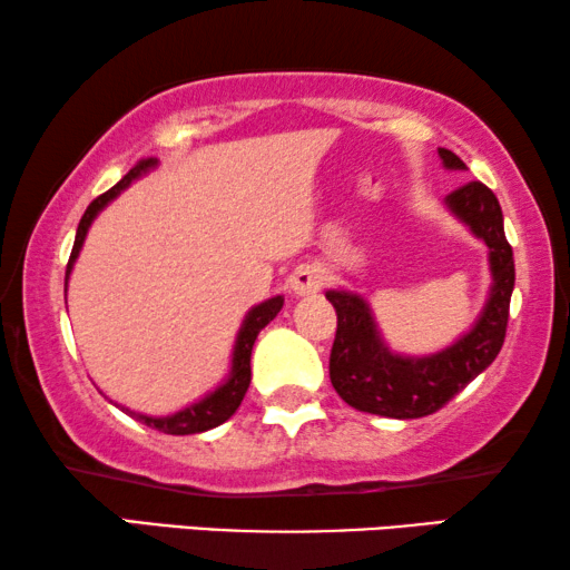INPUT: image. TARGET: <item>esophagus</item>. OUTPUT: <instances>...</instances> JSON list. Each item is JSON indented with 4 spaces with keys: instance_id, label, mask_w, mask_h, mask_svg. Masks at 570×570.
Masks as SVG:
<instances>
[{
    "instance_id": "1",
    "label": "esophagus",
    "mask_w": 570,
    "mask_h": 570,
    "mask_svg": "<svg viewBox=\"0 0 570 570\" xmlns=\"http://www.w3.org/2000/svg\"><path fill=\"white\" fill-rule=\"evenodd\" d=\"M326 277H324V269L314 267V264H306V267H298L293 272L291 277V291L295 295H314L324 287Z\"/></svg>"
}]
</instances>
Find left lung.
Masks as SVG:
<instances>
[{"instance_id":"1","label":"left lung","mask_w":570,"mask_h":570,"mask_svg":"<svg viewBox=\"0 0 570 570\" xmlns=\"http://www.w3.org/2000/svg\"><path fill=\"white\" fill-rule=\"evenodd\" d=\"M439 155L446 168H464L459 155L451 150L441 147ZM446 205L490 248L493 287H490L482 316L472 332H466L462 340L441 353L402 357L389 353V347L381 342L368 303L361 295L345 291L326 293V301L337 311L330 379L334 392L350 407L396 420L433 415L501 353L505 326H509L513 279H517L513 252L503 233L501 205L482 181L459 186L446 197Z\"/></svg>"}]
</instances>
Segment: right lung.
Listing matches in <instances>:
<instances>
[{
	"label": "right lung",
	"instance_id": "1",
	"mask_svg": "<svg viewBox=\"0 0 570 570\" xmlns=\"http://www.w3.org/2000/svg\"><path fill=\"white\" fill-rule=\"evenodd\" d=\"M153 168V160H139L135 168L129 170L127 176L121 178L119 184L111 186L106 194H100L98 199H92L88 209H85L80 225H77V236H75V246H72V254H69V262H67V275H65V293H67V279H69V272H72V264L77 259V254H80L82 248V240L88 236V228L90 223L96 220V215L104 209L108 202L114 197H119V194L127 189V186L135 181L145 174V170ZM279 308H283V295H277V298H269L259 303V306L248 311L244 326H240L238 332V340H236V347H233V368H230V379L225 381L223 386H217L213 394H207L205 400L191 404V407H186L181 412H176V415H168V417H147V415H137V412H131L139 423H145L147 428H155V431L160 433H168V435H189V433H205L209 428H217L220 423H225L233 412L238 410V404L244 402L246 396V389L252 384V347L256 342V334H259L264 326H267L272 318L279 314Z\"/></svg>",
	"mask_w": 570,
	"mask_h": 570
}]
</instances>
